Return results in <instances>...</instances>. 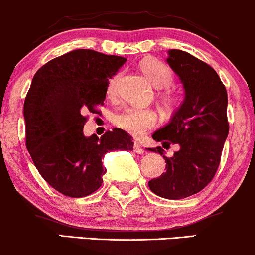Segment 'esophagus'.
<instances>
[{
  "label": "esophagus",
  "instance_id": "esophagus-1",
  "mask_svg": "<svg viewBox=\"0 0 255 255\" xmlns=\"http://www.w3.org/2000/svg\"><path fill=\"white\" fill-rule=\"evenodd\" d=\"M133 150L136 151L137 154H139V155L144 154V149H143L142 145H140L139 143H137V142H134V144H133Z\"/></svg>",
  "mask_w": 255,
  "mask_h": 255
}]
</instances>
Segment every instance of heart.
Instances as JSON below:
<instances>
[{
  "mask_svg": "<svg viewBox=\"0 0 255 255\" xmlns=\"http://www.w3.org/2000/svg\"><path fill=\"white\" fill-rule=\"evenodd\" d=\"M140 70L148 77L151 85L156 88H167L172 85L173 74L172 70L166 64L156 59H144L140 63ZM121 74H116L109 81L107 85V94L113 95L118 87V81ZM163 101L167 106H173L175 99L173 95L163 94ZM115 123L118 128H123L127 132L133 134V136H142L146 131L155 128L157 124V116L152 110L138 109V107H128L123 112L116 116Z\"/></svg>",
  "mask_w": 255,
  "mask_h": 255,
  "instance_id": "b5f03b06",
  "label": "heart"
}]
</instances>
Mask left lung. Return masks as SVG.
Segmentation results:
<instances>
[{
    "label": "left lung",
    "instance_id": "8db88e82",
    "mask_svg": "<svg viewBox=\"0 0 255 255\" xmlns=\"http://www.w3.org/2000/svg\"><path fill=\"white\" fill-rule=\"evenodd\" d=\"M167 63L180 80L184 100L152 138L180 149L172 157L161 146L148 149L163 155L167 168L148 185L162 198L182 199L202 191L216 174L229 133L228 95L216 71L188 52L169 50Z\"/></svg>",
    "mask_w": 255,
    "mask_h": 255
}]
</instances>
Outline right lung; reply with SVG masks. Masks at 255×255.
<instances>
[{"label":"right lung","instance_id":"right-lung-1","mask_svg":"<svg viewBox=\"0 0 255 255\" xmlns=\"http://www.w3.org/2000/svg\"><path fill=\"white\" fill-rule=\"evenodd\" d=\"M127 62L93 50H74L35 73L23 104L26 146L44 180L62 194L86 197L103 184L105 154L133 150L122 128L101 138L83 134L85 112L103 105L109 80Z\"/></svg>","mask_w":255,"mask_h":255}]
</instances>
